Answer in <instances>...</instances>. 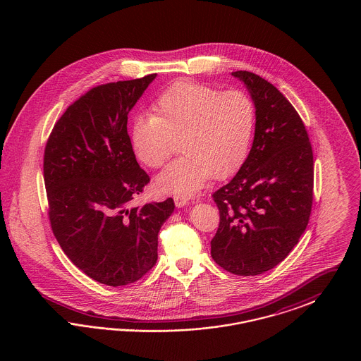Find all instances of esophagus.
<instances>
[{
	"label": "esophagus",
	"instance_id": "esophagus-1",
	"mask_svg": "<svg viewBox=\"0 0 361 361\" xmlns=\"http://www.w3.org/2000/svg\"><path fill=\"white\" fill-rule=\"evenodd\" d=\"M188 203V197L185 196H174V204L177 207H184Z\"/></svg>",
	"mask_w": 361,
	"mask_h": 361
}]
</instances>
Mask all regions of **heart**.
Listing matches in <instances>:
<instances>
[{
    "mask_svg": "<svg viewBox=\"0 0 361 361\" xmlns=\"http://www.w3.org/2000/svg\"><path fill=\"white\" fill-rule=\"evenodd\" d=\"M154 115H137L131 143L137 159L165 166L177 142L183 157L161 173L155 187L164 193H196L211 176L221 180L237 172L247 158L256 128V105L243 90L178 81L157 99Z\"/></svg>",
    "mask_w": 361,
    "mask_h": 361,
    "instance_id": "heart-1",
    "label": "heart"
}]
</instances>
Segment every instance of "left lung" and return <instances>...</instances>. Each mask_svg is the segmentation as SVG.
<instances>
[{"label":"left lung","mask_w":361,"mask_h":361,"mask_svg":"<svg viewBox=\"0 0 361 361\" xmlns=\"http://www.w3.org/2000/svg\"><path fill=\"white\" fill-rule=\"evenodd\" d=\"M256 105L250 153L234 178L212 193L219 227L211 256L224 271L256 276L290 255L309 224L314 158L307 130L283 93L250 71H233Z\"/></svg>","instance_id":"8db88e82"}]
</instances>
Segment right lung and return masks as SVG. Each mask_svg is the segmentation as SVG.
<instances>
[{
  "label": "right lung",
  "mask_w": 361,
  "mask_h": 361,
  "mask_svg": "<svg viewBox=\"0 0 361 361\" xmlns=\"http://www.w3.org/2000/svg\"><path fill=\"white\" fill-rule=\"evenodd\" d=\"M157 74L94 86L55 123L43 158L52 233L70 261L111 287L135 283L158 258L172 197L133 206L150 183L127 133L128 112Z\"/></svg>",
  "instance_id": "right-lung-1"
}]
</instances>
